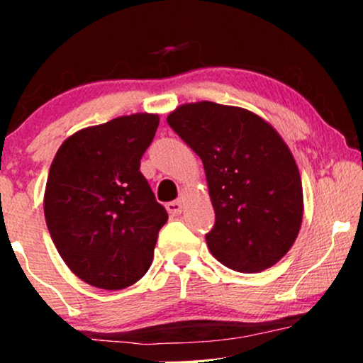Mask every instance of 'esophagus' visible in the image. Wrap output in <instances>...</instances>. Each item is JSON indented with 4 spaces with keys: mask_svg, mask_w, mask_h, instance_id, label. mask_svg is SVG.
<instances>
[{
    "mask_svg": "<svg viewBox=\"0 0 363 363\" xmlns=\"http://www.w3.org/2000/svg\"><path fill=\"white\" fill-rule=\"evenodd\" d=\"M167 210H168V213H170L172 216L180 215V213L183 211V198H180V200L167 203Z\"/></svg>",
    "mask_w": 363,
    "mask_h": 363,
    "instance_id": "34e87169",
    "label": "esophagus"
}]
</instances>
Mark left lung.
I'll return each mask as SVG.
<instances>
[{
  "mask_svg": "<svg viewBox=\"0 0 363 363\" xmlns=\"http://www.w3.org/2000/svg\"><path fill=\"white\" fill-rule=\"evenodd\" d=\"M168 125L201 158L215 226L211 255L238 272H259L287 255L304 213L302 182L274 127L242 107L183 104Z\"/></svg>",
  "mask_w": 363,
  "mask_h": 363,
  "instance_id": "1",
  "label": "left lung"
}]
</instances>
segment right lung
I'll list each match as a JSON object with an SVG mask.
<instances>
[{
    "label": "right lung",
    "mask_w": 363,
    "mask_h": 363,
    "mask_svg": "<svg viewBox=\"0 0 363 363\" xmlns=\"http://www.w3.org/2000/svg\"><path fill=\"white\" fill-rule=\"evenodd\" d=\"M158 122V113L143 112L81 128L49 168V235L69 269L99 289H125L142 279L168 220L140 173Z\"/></svg>",
    "instance_id": "1"
}]
</instances>
